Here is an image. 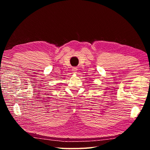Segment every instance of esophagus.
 Instances as JSON below:
<instances>
[{
  "label": "esophagus",
  "instance_id": "34e87169",
  "mask_svg": "<svg viewBox=\"0 0 150 150\" xmlns=\"http://www.w3.org/2000/svg\"><path fill=\"white\" fill-rule=\"evenodd\" d=\"M72 71L74 73H77V69L76 67H73V69H72Z\"/></svg>",
  "mask_w": 150,
  "mask_h": 150
}]
</instances>
